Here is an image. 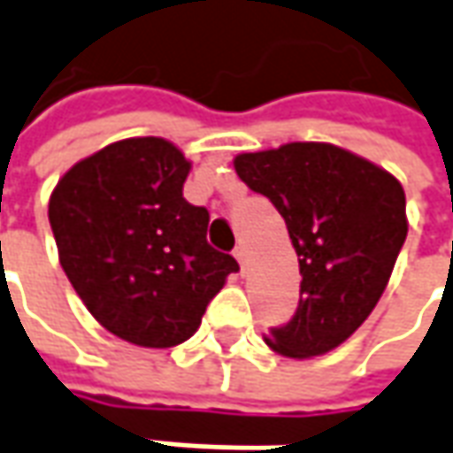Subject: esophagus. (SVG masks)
<instances>
[{"mask_svg": "<svg viewBox=\"0 0 453 453\" xmlns=\"http://www.w3.org/2000/svg\"><path fill=\"white\" fill-rule=\"evenodd\" d=\"M233 256L238 257V263H241V268L242 271H245V265H248V250H245V245H238V248H235V250H233Z\"/></svg>", "mask_w": 453, "mask_h": 453, "instance_id": "34e87169", "label": "esophagus"}]
</instances>
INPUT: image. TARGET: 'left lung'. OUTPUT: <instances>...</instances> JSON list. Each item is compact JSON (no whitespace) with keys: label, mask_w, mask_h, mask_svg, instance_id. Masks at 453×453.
<instances>
[{"label":"left lung","mask_w":453,"mask_h":453,"mask_svg":"<svg viewBox=\"0 0 453 453\" xmlns=\"http://www.w3.org/2000/svg\"><path fill=\"white\" fill-rule=\"evenodd\" d=\"M235 173L283 215L303 275L298 308L268 346L290 358L341 346L376 308L406 241L401 182L326 142L242 152Z\"/></svg>","instance_id":"obj_1"}]
</instances>
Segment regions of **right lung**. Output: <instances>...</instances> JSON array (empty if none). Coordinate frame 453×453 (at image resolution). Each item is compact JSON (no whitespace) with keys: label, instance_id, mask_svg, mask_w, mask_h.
<instances>
[{"label":"right lung","instance_id":"right-lung-1","mask_svg":"<svg viewBox=\"0 0 453 453\" xmlns=\"http://www.w3.org/2000/svg\"><path fill=\"white\" fill-rule=\"evenodd\" d=\"M190 163L133 137L77 163L50 197L59 263L110 334L170 349L196 334L238 260L208 242L211 212L182 197Z\"/></svg>","mask_w":453,"mask_h":453}]
</instances>
